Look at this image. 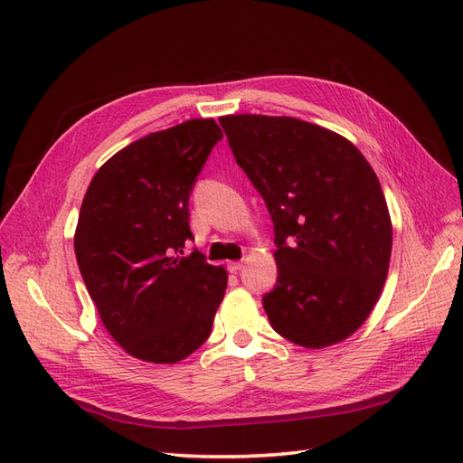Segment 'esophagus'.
<instances>
[{
  "label": "esophagus",
  "mask_w": 463,
  "mask_h": 463,
  "mask_svg": "<svg viewBox=\"0 0 463 463\" xmlns=\"http://www.w3.org/2000/svg\"><path fill=\"white\" fill-rule=\"evenodd\" d=\"M243 269V262H237V260H233V262H228V270L230 272H240Z\"/></svg>",
  "instance_id": "1"
}]
</instances>
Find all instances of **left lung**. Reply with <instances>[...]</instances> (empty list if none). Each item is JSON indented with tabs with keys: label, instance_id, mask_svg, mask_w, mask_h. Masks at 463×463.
<instances>
[{
	"label": "left lung",
	"instance_id": "left-lung-1",
	"mask_svg": "<svg viewBox=\"0 0 463 463\" xmlns=\"http://www.w3.org/2000/svg\"><path fill=\"white\" fill-rule=\"evenodd\" d=\"M220 125L274 222L278 279L262 298L272 328L311 349L345 340L381 298L392 253L371 164L342 135L296 118L240 114Z\"/></svg>",
	"mask_w": 463,
	"mask_h": 463
}]
</instances>
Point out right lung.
Wrapping results in <instances>:
<instances>
[{"mask_svg":"<svg viewBox=\"0 0 463 463\" xmlns=\"http://www.w3.org/2000/svg\"><path fill=\"white\" fill-rule=\"evenodd\" d=\"M222 137L214 119L150 133L114 154L82 199L80 276L111 338L137 359L177 363L213 330L228 272L184 247L189 194Z\"/></svg>","mask_w":463,"mask_h":463,"instance_id":"right-lung-1","label":"right lung"}]
</instances>
